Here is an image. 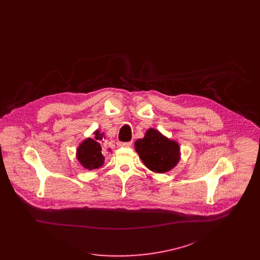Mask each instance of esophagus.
I'll list each match as a JSON object with an SVG mask.
<instances>
[{"instance_id": "obj_1", "label": "esophagus", "mask_w": 260, "mask_h": 260, "mask_svg": "<svg viewBox=\"0 0 260 260\" xmlns=\"http://www.w3.org/2000/svg\"><path fill=\"white\" fill-rule=\"evenodd\" d=\"M132 144H133L132 141H129V142H118V143H117V145H118L119 147H131Z\"/></svg>"}]
</instances>
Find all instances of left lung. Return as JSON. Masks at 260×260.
Masks as SVG:
<instances>
[{
  "label": "left lung",
  "mask_w": 260,
  "mask_h": 260,
  "mask_svg": "<svg viewBox=\"0 0 260 260\" xmlns=\"http://www.w3.org/2000/svg\"><path fill=\"white\" fill-rule=\"evenodd\" d=\"M135 146L141 161L154 173H168L180 160L178 142L155 128H149L143 138L136 140Z\"/></svg>",
  "instance_id": "8db88e82"
}]
</instances>
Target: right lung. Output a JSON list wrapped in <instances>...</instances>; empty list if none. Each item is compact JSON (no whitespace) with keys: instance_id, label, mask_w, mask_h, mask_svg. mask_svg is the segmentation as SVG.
Segmentation results:
<instances>
[{"instance_id":"obj_1","label":"right lung","mask_w":260,"mask_h":260,"mask_svg":"<svg viewBox=\"0 0 260 260\" xmlns=\"http://www.w3.org/2000/svg\"><path fill=\"white\" fill-rule=\"evenodd\" d=\"M94 139L87 138L85 139L77 148L76 157L79 162L88 171L96 170L103 166L104 156L101 153V145L98 140H102L104 138V134L96 129L94 133Z\"/></svg>"}]
</instances>
